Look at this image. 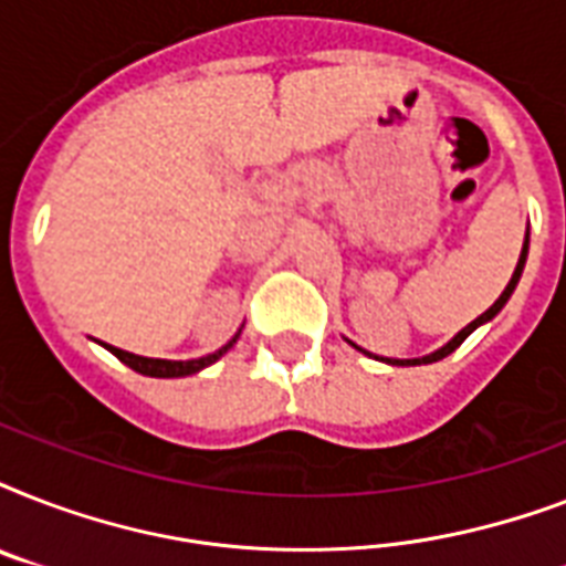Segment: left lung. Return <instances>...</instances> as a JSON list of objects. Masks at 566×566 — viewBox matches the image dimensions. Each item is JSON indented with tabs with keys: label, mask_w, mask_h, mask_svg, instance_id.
Listing matches in <instances>:
<instances>
[{
	"label": "left lung",
	"mask_w": 566,
	"mask_h": 566,
	"mask_svg": "<svg viewBox=\"0 0 566 566\" xmlns=\"http://www.w3.org/2000/svg\"><path fill=\"white\" fill-rule=\"evenodd\" d=\"M526 255H528V234H526V240H523V252H520L517 270H514V275H511L509 287H505V291H502V296H500V300L493 302L491 308L484 311L482 317H475L473 323H470V326H464V328H461V332H458V335L452 337V340H449L447 346H440L438 353H431V355H422V358H381V361L394 364V367H413V364H434V361H440V358H447L449 353H455L458 346L464 344L467 337L473 335L475 328L482 326V323H488V319H493V317H496V314H500V311H502V305H505V302L511 300V293H514V287H517L520 275H523V266H526ZM349 344H353V340H349ZM353 346H355V344H353ZM355 349H358V353H364V355H370V353H367V349H361V346H355Z\"/></svg>",
	"instance_id": "8db88e82"
}]
</instances>
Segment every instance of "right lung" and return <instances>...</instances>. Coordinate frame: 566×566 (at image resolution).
I'll use <instances>...</instances> for the list:
<instances>
[{"instance_id": "add662e5", "label": "right lung", "mask_w": 566, "mask_h": 566, "mask_svg": "<svg viewBox=\"0 0 566 566\" xmlns=\"http://www.w3.org/2000/svg\"><path fill=\"white\" fill-rule=\"evenodd\" d=\"M240 332L231 337L229 344L220 346L217 353L205 355V358H193V361H164V358H144V355H135V353H126V349H117V346H108L111 353L117 355L119 361L132 367L135 373H144V376H153V378H181V376H193V373L205 370V367H211L213 361H220L222 355L229 353L231 346L238 344Z\"/></svg>"}]
</instances>
